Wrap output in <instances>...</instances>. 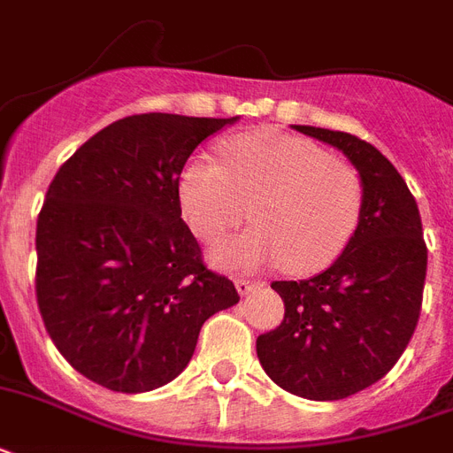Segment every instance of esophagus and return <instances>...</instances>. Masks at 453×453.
Returning a JSON list of instances; mask_svg holds the SVG:
<instances>
[{
    "label": "esophagus",
    "instance_id": "esophagus-1",
    "mask_svg": "<svg viewBox=\"0 0 453 453\" xmlns=\"http://www.w3.org/2000/svg\"><path fill=\"white\" fill-rule=\"evenodd\" d=\"M234 287H237V291H240L242 296H247V294H251V291L256 289V282H251L247 277H237V280H234Z\"/></svg>",
    "mask_w": 453,
    "mask_h": 453
}]
</instances>
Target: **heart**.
I'll use <instances>...</instances> for the list:
<instances>
[{"label":"heart","mask_w":453,"mask_h":453,"mask_svg":"<svg viewBox=\"0 0 453 453\" xmlns=\"http://www.w3.org/2000/svg\"><path fill=\"white\" fill-rule=\"evenodd\" d=\"M188 226L219 242L247 213L256 227L213 249V263L256 270L284 263L294 275L329 268L357 233L365 204L359 173L319 145L254 131L223 145V164L197 152L178 173ZM251 205V210L246 206Z\"/></svg>","instance_id":"obj_1"}]
</instances>
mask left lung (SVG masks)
Returning a JSON list of instances; mask_svg holds the SVG:
<instances>
[{
    "label": "left lung",
    "instance_id": "8db88e82",
    "mask_svg": "<svg viewBox=\"0 0 453 453\" xmlns=\"http://www.w3.org/2000/svg\"><path fill=\"white\" fill-rule=\"evenodd\" d=\"M343 152L362 178L357 233L322 275L273 282L284 319L256 352L277 386L331 402L380 380L414 336L428 270L418 204L404 178L372 143L343 131L294 127Z\"/></svg>",
    "mask_w": 453,
    "mask_h": 453
}]
</instances>
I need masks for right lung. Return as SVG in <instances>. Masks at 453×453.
I'll return each instance as SVG.
<instances>
[{"label":"right lung","mask_w":453,"mask_h":453,"mask_svg":"<svg viewBox=\"0 0 453 453\" xmlns=\"http://www.w3.org/2000/svg\"><path fill=\"white\" fill-rule=\"evenodd\" d=\"M230 119H117L53 176L37 219V305L70 365L115 393H148L190 362L202 324L240 301L180 219L178 173Z\"/></svg>","instance_id":"right-lung-1"}]
</instances>
